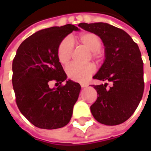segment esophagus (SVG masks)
<instances>
[{
    "mask_svg": "<svg viewBox=\"0 0 151 151\" xmlns=\"http://www.w3.org/2000/svg\"><path fill=\"white\" fill-rule=\"evenodd\" d=\"M81 88H86L88 87V85H86V84H81Z\"/></svg>",
    "mask_w": 151,
    "mask_h": 151,
    "instance_id": "esophagus-1",
    "label": "esophagus"
}]
</instances>
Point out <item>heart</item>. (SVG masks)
I'll use <instances>...</instances> for the list:
<instances>
[{
  "label": "heart",
  "mask_w": 151,
  "mask_h": 151,
  "mask_svg": "<svg viewBox=\"0 0 151 151\" xmlns=\"http://www.w3.org/2000/svg\"><path fill=\"white\" fill-rule=\"evenodd\" d=\"M78 41L82 47L91 51V55L93 59H98L101 56L102 40L97 34L91 32L84 33L78 37ZM72 53L73 44L70 39L66 37L59 43L57 48V56L59 61L63 65L67 64L70 60ZM94 72L95 66L91 63L83 66L70 64L66 68L67 77L71 80L78 82L86 81Z\"/></svg>",
  "instance_id": "1"
}]
</instances>
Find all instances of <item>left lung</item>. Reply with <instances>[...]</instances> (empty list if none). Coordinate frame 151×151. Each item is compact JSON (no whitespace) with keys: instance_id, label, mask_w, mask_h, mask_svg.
I'll use <instances>...</instances> for the list:
<instances>
[{"instance_id":"obj_1","label":"left lung","mask_w":151,"mask_h":151,"mask_svg":"<svg viewBox=\"0 0 151 151\" xmlns=\"http://www.w3.org/2000/svg\"><path fill=\"white\" fill-rule=\"evenodd\" d=\"M79 27L94 33L105 46V60L93 77L109 81L92 85L96 90V101L90 106L97 122L106 125L122 124L133 114L144 90L143 62L138 45L123 29L104 22L85 23Z\"/></svg>"}]
</instances>
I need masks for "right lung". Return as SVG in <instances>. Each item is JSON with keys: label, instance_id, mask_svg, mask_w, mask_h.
<instances>
[{"label": "right lung", "instance_id": "add662e5", "mask_svg": "<svg viewBox=\"0 0 151 151\" xmlns=\"http://www.w3.org/2000/svg\"><path fill=\"white\" fill-rule=\"evenodd\" d=\"M78 27L71 24L36 32L19 45L12 62V85L15 101L22 115L34 126L59 129L68 124L81 85L66 81L57 56L59 43ZM55 80L60 84L50 89Z\"/></svg>", "mask_w": 151, "mask_h": 151}]
</instances>
